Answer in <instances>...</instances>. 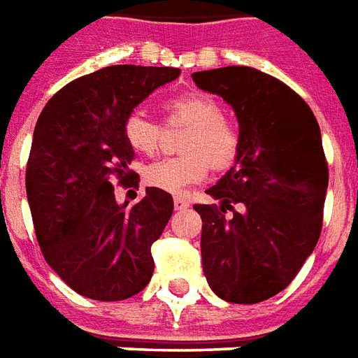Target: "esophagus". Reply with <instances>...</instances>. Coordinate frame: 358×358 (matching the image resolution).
<instances>
[{
    "label": "esophagus",
    "mask_w": 358,
    "mask_h": 358,
    "mask_svg": "<svg viewBox=\"0 0 358 358\" xmlns=\"http://www.w3.org/2000/svg\"><path fill=\"white\" fill-rule=\"evenodd\" d=\"M189 206V201L186 199V197H182V195H174V208L176 210H184V208H187Z\"/></svg>",
    "instance_id": "esophagus-1"
}]
</instances>
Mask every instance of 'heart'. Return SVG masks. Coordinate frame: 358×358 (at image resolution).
I'll return each instance as SVG.
<instances>
[{
    "label": "heart",
    "mask_w": 358,
    "mask_h": 358,
    "mask_svg": "<svg viewBox=\"0 0 358 358\" xmlns=\"http://www.w3.org/2000/svg\"><path fill=\"white\" fill-rule=\"evenodd\" d=\"M169 121H182L189 131L182 140L180 157L157 161L145 169V182L153 187L171 193L184 192L197 184L210 171H224L237 159L241 136L237 127L224 117V108L218 100L206 94H182L165 104ZM127 142L134 152L152 157L161 148V125L144 112H132L123 123Z\"/></svg>",
    "instance_id": "obj_1"
}]
</instances>
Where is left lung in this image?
Masks as SVG:
<instances>
[{
    "mask_svg": "<svg viewBox=\"0 0 358 358\" xmlns=\"http://www.w3.org/2000/svg\"><path fill=\"white\" fill-rule=\"evenodd\" d=\"M192 78L231 106L241 136L235 165L206 189L220 206H193L203 271L222 300L258 303L292 282L319 241L328 187L319 123L300 94L260 70L227 66Z\"/></svg>",
    "mask_w": 358,
    "mask_h": 358,
    "instance_id": "1",
    "label": "left lung"
}]
</instances>
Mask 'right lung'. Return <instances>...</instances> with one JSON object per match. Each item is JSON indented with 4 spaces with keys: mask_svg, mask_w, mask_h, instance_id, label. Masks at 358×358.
I'll return each instance as SVG.
<instances>
[{
    "mask_svg": "<svg viewBox=\"0 0 358 358\" xmlns=\"http://www.w3.org/2000/svg\"><path fill=\"white\" fill-rule=\"evenodd\" d=\"M178 76V68L108 66L73 79L39 115L26 166L36 237L52 271L85 298L127 300L152 279V245L171 220L172 195L145 187L138 203L119 205L113 182L138 186L123 123Z\"/></svg>",
    "mask_w": 358,
    "mask_h": 358,
    "instance_id": "right-lung-1",
    "label": "right lung"
}]
</instances>
